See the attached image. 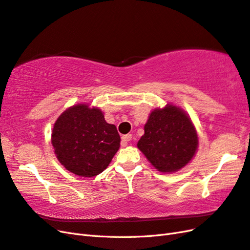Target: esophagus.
Instances as JSON below:
<instances>
[{
  "label": "esophagus",
  "mask_w": 250,
  "mask_h": 250,
  "mask_svg": "<svg viewBox=\"0 0 250 250\" xmlns=\"http://www.w3.org/2000/svg\"><path fill=\"white\" fill-rule=\"evenodd\" d=\"M132 136L131 134H125V136L122 137V146H127L128 145V142L131 141Z\"/></svg>",
  "instance_id": "esophagus-1"
}]
</instances>
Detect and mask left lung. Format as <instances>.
Instances as JSON below:
<instances>
[{"mask_svg": "<svg viewBox=\"0 0 250 250\" xmlns=\"http://www.w3.org/2000/svg\"><path fill=\"white\" fill-rule=\"evenodd\" d=\"M137 146L156 169L173 173L190 163L198 150L199 137L186 111L166 104L149 113Z\"/></svg>", "mask_w": 250, "mask_h": 250, "instance_id": "left-lung-1", "label": "left lung"}]
</instances>
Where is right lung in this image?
<instances>
[{
  "label": "right lung",
  "instance_id": "obj_1",
  "mask_svg": "<svg viewBox=\"0 0 250 250\" xmlns=\"http://www.w3.org/2000/svg\"><path fill=\"white\" fill-rule=\"evenodd\" d=\"M117 127L105 121L96 106L81 103L68 107L53 124L51 144L59 162L83 178L103 172L120 148Z\"/></svg>",
  "mask_w": 250,
  "mask_h": 250
}]
</instances>
